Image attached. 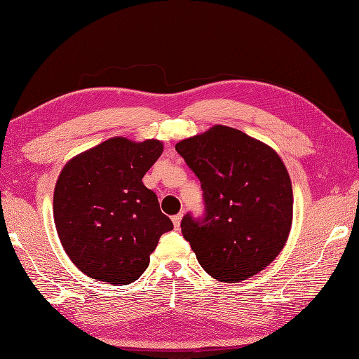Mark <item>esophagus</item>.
<instances>
[{
    "label": "esophagus",
    "mask_w": 359,
    "mask_h": 359,
    "mask_svg": "<svg viewBox=\"0 0 359 359\" xmlns=\"http://www.w3.org/2000/svg\"><path fill=\"white\" fill-rule=\"evenodd\" d=\"M181 220H182V214H177V215L172 217V222H173V226H175V229H180Z\"/></svg>",
    "instance_id": "34e87169"
}]
</instances>
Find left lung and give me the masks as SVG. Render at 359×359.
Here are the masks:
<instances>
[{"instance_id": "obj_1", "label": "left lung", "mask_w": 359, "mask_h": 359, "mask_svg": "<svg viewBox=\"0 0 359 359\" xmlns=\"http://www.w3.org/2000/svg\"><path fill=\"white\" fill-rule=\"evenodd\" d=\"M178 154L202 184L205 217L181 231L211 277L238 283L265 269L290 233L293 193L283 160L269 145L227 126L182 139Z\"/></svg>"}]
</instances>
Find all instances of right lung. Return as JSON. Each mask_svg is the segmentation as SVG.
<instances>
[{
	"mask_svg": "<svg viewBox=\"0 0 359 359\" xmlns=\"http://www.w3.org/2000/svg\"><path fill=\"white\" fill-rule=\"evenodd\" d=\"M163 142L104 140L70 158L53 190V222L64 252L90 278L133 283L149 265L160 236L173 229L142 178Z\"/></svg>",
	"mask_w": 359,
	"mask_h": 359,
	"instance_id": "1",
	"label": "right lung"
}]
</instances>
